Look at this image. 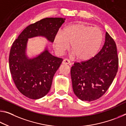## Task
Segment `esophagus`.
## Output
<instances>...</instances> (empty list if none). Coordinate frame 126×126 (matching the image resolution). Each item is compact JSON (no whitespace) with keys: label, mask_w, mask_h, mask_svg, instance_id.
I'll return each instance as SVG.
<instances>
[{"label":"esophagus","mask_w":126,"mask_h":126,"mask_svg":"<svg viewBox=\"0 0 126 126\" xmlns=\"http://www.w3.org/2000/svg\"><path fill=\"white\" fill-rule=\"evenodd\" d=\"M70 61L69 60L67 59H64L62 62V63L64 64H70Z\"/></svg>","instance_id":"obj_1"}]
</instances>
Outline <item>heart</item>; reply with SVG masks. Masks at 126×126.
<instances>
[{
	"label": "heart",
	"mask_w": 126,
	"mask_h": 126,
	"mask_svg": "<svg viewBox=\"0 0 126 126\" xmlns=\"http://www.w3.org/2000/svg\"><path fill=\"white\" fill-rule=\"evenodd\" d=\"M103 38V31L99 27L82 23L73 24L57 33L53 45L56 52L62 55L71 44L73 55L80 61H87L98 52Z\"/></svg>",
	"instance_id": "b5f03b06"
}]
</instances>
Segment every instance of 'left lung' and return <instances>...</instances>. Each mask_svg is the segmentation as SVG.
<instances>
[{"instance_id": "1", "label": "left lung", "mask_w": 126, "mask_h": 126, "mask_svg": "<svg viewBox=\"0 0 126 126\" xmlns=\"http://www.w3.org/2000/svg\"><path fill=\"white\" fill-rule=\"evenodd\" d=\"M118 69V57L114 40L106 32L99 52L87 61L75 62L71 75L75 94L82 101L98 99L106 93Z\"/></svg>"}]
</instances>
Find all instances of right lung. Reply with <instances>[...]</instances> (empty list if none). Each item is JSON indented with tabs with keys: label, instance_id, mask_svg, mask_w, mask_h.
<instances>
[{
	"label": "right lung",
	"instance_id": "add662e5",
	"mask_svg": "<svg viewBox=\"0 0 126 126\" xmlns=\"http://www.w3.org/2000/svg\"><path fill=\"white\" fill-rule=\"evenodd\" d=\"M65 19L45 18L32 23L12 44L9 57L10 72L17 89L30 99H40L49 93L63 59L52 55L47 49L37 57L29 59L25 53L28 39L42 36L53 43Z\"/></svg>",
	"mask_w": 126,
	"mask_h": 126
}]
</instances>
